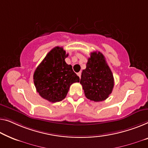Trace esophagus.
Returning <instances> with one entry per match:
<instances>
[{"mask_svg": "<svg viewBox=\"0 0 148 148\" xmlns=\"http://www.w3.org/2000/svg\"><path fill=\"white\" fill-rule=\"evenodd\" d=\"M77 74H78V76L80 78V77H81V74H82V72H79Z\"/></svg>", "mask_w": 148, "mask_h": 148, "instance_id": "obj_1", "label": "esophagus"}]
</instances>
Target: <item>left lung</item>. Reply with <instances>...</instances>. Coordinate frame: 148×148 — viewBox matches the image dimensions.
<instances>
[{
  "label": "left lung",
  "mask_w": 148,
  "mask_h": 148,
  "mask_svg": "<svg viewBox=\"0 0 148 148\" xmlns=\"http://www.w3.org/2000/svg\"><path fill=\"white\" fill-rule=\"evenodd\" d=\"M80 83L86 97L89 100L101 102L108 98L113 90L114 80L102 53H91L86 68L82 72Z\"/></svg>",
  "instance_id": "obj_1"
}]
</instances>
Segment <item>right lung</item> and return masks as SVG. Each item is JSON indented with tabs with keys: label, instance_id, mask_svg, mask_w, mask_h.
I'll list each match as a JSON object with an SVG mask.
<instances>
[{
	"label": "right lung",
	"instance_id": "right-lung-1",
	"mask_svg": "<svg viewBox=\"0 0 148 148\" xmlns=\"http://www.w3.org/2000/svg\"><path fill=\"white\" fill-rule=\"evenodd\" d=\"M68 56L62 47L56 46L34 71L33 79L36 91L50 102H60L66 98L71 84L80 82L72 66L66 63Z\"/></svg>",
	"mask_w": 148,
	"mask_h": 148
}]
</instances>
